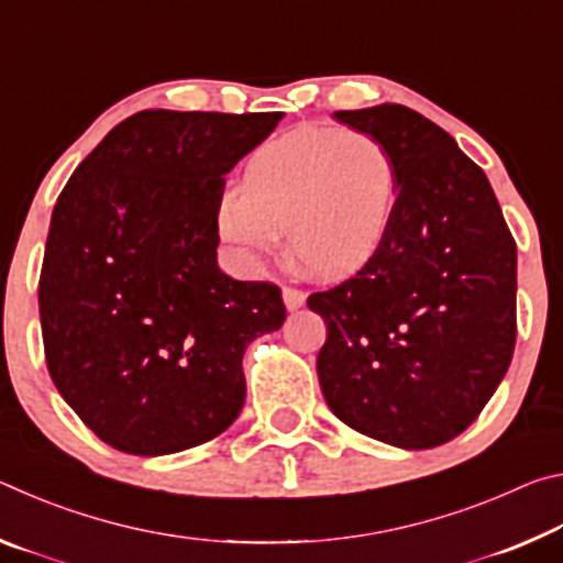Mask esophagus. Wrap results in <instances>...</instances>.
Here are the masks:
<instances>
[{"label": "esophagus", "mask_w": 563, "mask_h": 563, "mask_svg": "<svg viewBox=\"0 0 563 563\" xmlns=\"http://www.w3.org/2000/svg\"><path fill=\"white\" fill-rule=\"evenodd\" d=\"M283 300H285V308H288V310H298V308H302V302H305V292L300 288H292V285H285Z\"/></svg>", "instance_id": "obj_1"}]
</instances>
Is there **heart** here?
<instances>
[{
	"mask_svg": "<svg viewBox=\"0 0 563 563\" xmlns=\"http://www.w3.org/2000/svg\"><path fill=\"white\" fill-rule=\"evenodd\" d=\"M397 186L393 154L369 133L295 129L247 161L243 188L218 201V231L245 251L271 253L285 228L305 268L345 278L383 247Z\"/></svg>",
	"mask_w": 563,
	"mask_h": 563,
	"instance_id": "obj_1",
	"label": "heart"
}]
</instances>
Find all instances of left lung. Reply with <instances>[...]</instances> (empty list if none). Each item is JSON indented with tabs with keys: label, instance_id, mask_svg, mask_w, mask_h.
I'll return each mask as SVG.
<instances>
[{
	"label": "left lung",
	"instance_id": "left-lung-1",
	"mask_svg": "<svg viewBox=\"0 0 563 563\" xmlns=\"http://www.w3.org/2000/svg\"><path fill=\"white\" fill-rule=\"evenodd\" d=\"M383 141L397 208L367 265L308 308L325 320L318 377L360 434L430 450L470 427L517 342V243L484 170L444 129L399 103L335 111Z\"/></svg>",
	"mask_w": 563,
	"mask_h": 563
}]
</instances>
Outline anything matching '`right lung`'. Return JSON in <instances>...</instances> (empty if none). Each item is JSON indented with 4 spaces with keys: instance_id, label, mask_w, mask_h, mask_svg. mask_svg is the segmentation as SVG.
<instances>
[{
    "instance_id": "add662e5",
    "label": "right lung",
    "mask_w": 563,
    "mask_h": 563,
    "mask_svg": "<svg viewBox=\"0 0 563 563\" xmlns=\"http://www.w3.org/2000/svg\"><path fill=\"white\" fill-rule=\"evenodd\" d=\"M280 119L139 111L64 186L40 275L46 367L113 450L184 452L241 415L243 352L285 305L278 285L218 268L216 211L228 170Z\"/></svg>"
}]
</instances>
